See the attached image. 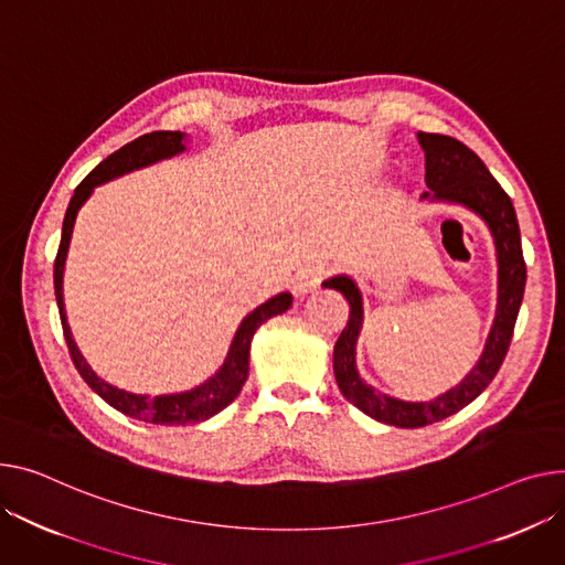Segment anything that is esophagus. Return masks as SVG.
Returning a JSON list of instances; mask_svg holds the SVG:
<instances>
[{
    "label": "esophagus",
    "mask_w": 565,
    "mask_h": 565,
    "mask_svg": "<svg viewBox=\"0 0 565 565\" xmlns=\"http://www.w3.org/2000/svg\"><path fill=\"white\" fill-rule=\"evenodd\" d=\"M327 275H329V268L324 266V263H309V266L297 270V275L292 277V288H295V292H309V290L318 288Z\"/></svg>",
    "instance_id": "34e87169"
}]
</instances>
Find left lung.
<instances>
[{"mask_svg": "<svg viewBox=\"0 0 565 565\" xmlns=\"http://www.w3.org/2000/svg\"><path fill=\"white\" fill-rule=\"evenodd\" d=\"M418 142L425 149V183L429 188L420 200L461 204L475 211L493 234L498 252V311L483 352L461 384L429 402H406L372 388L361 380L356 370V338L363 324V299L354 279L338 275L322 281L324 288L343 292L350 302L348 327L333 345V374L338 388L365 416L402 429H416L449 418L493 382L509 352L524 281H527L515 209L483 161L461 140L443 134L418 131Z\"/></svg>", "mask_w": 565, "mask_h": 565, "instance_id": "8db88e82", "label": "left lung"}]
</instances>
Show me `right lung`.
<instances>
[{
    "label": "right lung",
    "mask_w": 565,
    "mask_h": 565,
    "mask_svg": "<svg viewBox=\"0 0 565 565\" xmlns=\"http://www.w3.org/2000/svg\"><path fill=\"white\" fill-rule=\"evenodd\" d=\"M185 134L181 131H152L145 134L125 147H120L118 152H113L108 159H104L74 191L70 206L63 217V234H61V245L58 254L54 260V290H56V305L61 313V324H63V335L65 343L72 356L74 367L79 370L84 382L116 411L125 413L129 418L142 420V423H152V425H195L202 420L213 418L215 413H220L224 406H230L238 393L243 391V384L247 382V372H249V345L256 329L270 320L273 316H279L290 309L292 305V295L290 292H279L270 297L266 305L256 307L238 327L232 348L227 352V359H224L222 367L209 377L204 384L195 386L193 391H183V393H172V395H136L129 391H122L118 386H110L108 382L99 380L93 372V367L86 363L82 356L77 343L72 341V331L65 318V305H63V270H65V258H67V247L74 230V220H77L79 209L84 202L93 195L95 185L106 183L116 177H122L127 172L140 170L152 166L161 159H170L174 154H181L185 149Z\"/></svg>",
    "instance_id": "add662e5"
}]
</instances>
